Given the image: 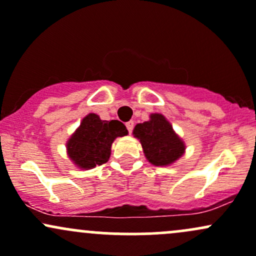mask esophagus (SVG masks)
I'll return each mask as SVG.
<instances>
[{"mask_svg": "<svg viewBox=\"0 0 256 256\" xmlns=\"http://www.w3.org/2000/svg\"><path fill=\"white\" fill-rule=\"evenodd\" d=\"M126 127H127L129 133H132V132H133V128H134V122H133V120H129V122L126 123Z\"/></svg>", "mask_w": 256, "mask_h": 256, "instance_id": "34e87169", "label": "esophagus"}]
</instances>
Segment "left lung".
I'll use <instances>...</instances> for the list:
<instances>
[{"label":"left lung","mask_w":256,"mask_h":256,"mask_svg":"<svg viewBox=\"0 0 256 256\" xmlns=\"http://www.w3.org/2000/svg\"><path fill=\"white\" fill-rule=\"evenodd\" d=\"M133 134L140 140L145 157L154 166L172 164L185 152V144L160 114H152L150 120L136 124Z\"/></svg>","instance_id":"obj_1"}]
</instances>
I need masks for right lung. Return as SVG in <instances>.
<instances>
[{"mask_svg":"<svg viewBox=\"0 0 256 256\" xmlns=\"http://www.w3.org/2000/svg\"><path fill=\"white\" fill-rule=\"evenodd\" d=\"M127 134V128L120 120H102L98 114H90L68 140V154L77 166L92 169L108 162L114 140Z\"/></svg>","mask_w":256,"mask_h":256,"instance_id":"1","label":"right lung"}]
</instances>
